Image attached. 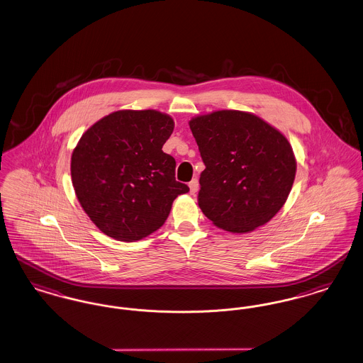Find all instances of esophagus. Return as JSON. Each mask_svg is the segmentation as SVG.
I'll list each match as a JSON object with an SVG mask.
<instances>
[{
	"label": "esophagus",
	"mask_w": 363,
	"mask_h": 363,
	"mask_svg": "<svg viewBox=\"0 0 363 363\" xmlns=\"http://www.w3.org/2000/svg\"><path fill=\"white\" fill-rule=\"evenodd\" d=\"M189 189L191 194H194L197 189H199V181L196 178H193L189 182Z\"/></svg>",
	"instance_id": "obj_1"
}]
</instances>
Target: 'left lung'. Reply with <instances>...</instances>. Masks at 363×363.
I'll return each instance as SVG.
<instances>
[{"mask_svg":"<svg viewBox=\"0 0 363 363\" xmlns=\"http://www.w3.org/2000/svg\"><path fill=\"white\" fill-rule=\"evenodd\" d=\"M206 170L199 207L230 233H249L284 206L296 172L289 140L252 113L219 110L189 121Z\"/></svg>","mask_w":363,"mask_h":363,"instance_id":"1","label":"left lung"}]
</instances>
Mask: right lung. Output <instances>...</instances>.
<instances>
[{
	"instance_id": "right-lung-1",
	"label": "right lung",
	"mask_w": 363,
	"mask_h": 363,
	"mask_svg": "<svg viewBox=\"0 0 363 363\" xmlns=\"http://www.w3.org/2000/svg\"><path fill=\"white\" fill-rule=\"evenodd\" d=\"M173 118L156 110H120L95 122L70 160L72 184L89 219L117 241L145 238L166 222L189 188L175 181V159L162 151Z\"/></svg>"
}]
</instances>
